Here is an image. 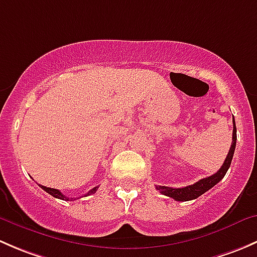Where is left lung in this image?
Returning a JSON list of instances; mask_svg holds the SVG:
<instances>
[{"instance_id": "left-lung-1", "label": "left lung", "mask_w": 257, "mask_h": 257, "mask_svg": "<svg viewBox=\"0 0 257 257\" xmlns=\"http://www.w3.org/2000/svg\"><path fill=\"white\" fill-rule=\"evenodd\" d=\"M232 123H234V129H232L231 147H230V150L229 153H227V157L226 159H225L224 164L221 165V168H220L215 174H212L211 177L201 179V180L196 181L193 185L184 186V188H170V186L157 185L158 190L162 194H164V195L173 198L177 201H189L199 198V196L203 195L205 191H208L209 189L212 188V186L216 185V184L225 177L227 169L230 168V164H231L232 157H234L235 147H236V125H235L234 118H232Z\"/></svg>"}]
</instances>
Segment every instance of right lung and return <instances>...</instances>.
Segmentation results:
<instances>
[{
    "instance_id": "1",
    "label": "right lung",
    "mask_w": 257,
    "mask_h": 257,
    "mask_svg": "<svg viewBox=\"0 0 257 257\" xmlns=\"http://www.w3.org/2000/svg\"><path fill=\"white\" fill-rule=\"evenodd\" d=\"M40 186H41V188L43 189V190L47 191V193L49 194V195L54 196V198H58V199H62V200H67V201L71 200V199L67 198V196H64L63 194H62L61 191H59V190H57V189H53V188H47V186H43V185H40ZM97 189H98V186H95V188H93L92 190L88 191V193L85 194V195H90V194H94L95 191H97Z\"/></svg>"
}]
</instances>
